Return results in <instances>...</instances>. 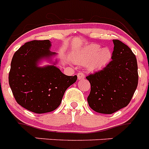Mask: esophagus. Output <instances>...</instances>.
Listing matches in <instances>:
<instances>
[{
	"instance_id": "34e87169",
	"label": "esophagus",
	"mask_w": 149,
	"mask_h": 149,
	"mask_svg": "<svg viewBox=\"0 0 149 149\" xmlns=\"http://www.w3.org/2000/svg\"><path fill=\"white\" fill-rule=\"evenodd\" d=\"M84 77H85V75H84V74L82 73V72H79V73L77 74V79H78V80H82Z\"/></svg>"
}]
</instances>
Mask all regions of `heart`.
Instances as JSON below:
<instances>
[{"label": "heart", "mask_w": 149, "mask_h": 149, "mask_svg": "<svg viewBox=\"0 0 149 149\" xmlns=\"http://www.w3.org/2000/svg\"><path fill=\"white\" fill-rule=\"evenodd\" d=\"M72 57L74 61L80 64H86L89 62V68L95 70L108 64L112 58V52L107 47L101 48L99 45L92 43L75 50Z\"/></svg>", "instance_id": "obj_1"}]
</instances>
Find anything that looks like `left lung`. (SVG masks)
<instances>
[{"instance_id":"obj_1","label":"left lung","mask_w":149,"mask_h":149,"mask_svg":"<svg viewBox=\"0 0 149 149\" xmlns=\"http://www.w3.org/2000/svg\"><path fill=\"white\" fill-rule=\"evenodd\" d=\"M113 42L111 61L102 70L86 77L91 84L88 104L99 113L112 114L127 106L137 87L136 56L121 41Z\"/></svg>"}]
</instances>
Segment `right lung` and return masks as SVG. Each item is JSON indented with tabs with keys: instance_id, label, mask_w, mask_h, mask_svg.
Returning a JSON list of instances; mask_svg holds the SVG:
<instances>
[{
	"instance_id": "obj_1",
	"label": "right lung",
	"mask_w": 149,
	"mask_h": 149,
	"mask_svg": "<svg viewBox=\"0 0 149 149\" xmlns=\"http://www.w3.org/2000/svg\"><path fill=\"white\" fill-rule=\"evenodd\" d=\"M49 40L30 41L22 45L12 59L9 84L17 103L36 113L56 110L65 90L77 81L56 66L60 59L51 51ZM48 65L41 67L44 61Z\"/></svg>"
}]
</instances>
